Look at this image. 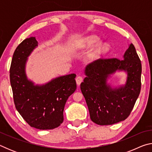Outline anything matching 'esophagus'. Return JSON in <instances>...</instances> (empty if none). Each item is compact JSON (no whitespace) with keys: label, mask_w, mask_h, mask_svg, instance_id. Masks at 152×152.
Returning <instances> with one entry per match:
<instances>
[{"label":"esophagus","mask_w":152,"mask_h":152,"mask_svg":"<svg viewBox=\"0 0 152 152\" xmlns=\"http://www.w3.org/2000/svg\"><path fill=\"white\" fill-rule=\"evenodd\" d=\"M76 81L77 84H78V85L79 86L80 84H81V82L83 81V78H82V76H77L76 78Z\"/></svg>","instance_id":"1"}]
</instances>
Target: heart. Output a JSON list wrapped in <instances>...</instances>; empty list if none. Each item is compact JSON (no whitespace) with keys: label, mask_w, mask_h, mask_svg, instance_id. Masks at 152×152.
Listing matches in <instances>:
<instances>
[{"label":"heart","mask_w":152,"mask_h":152,"mask_svg":"<svg viewBox=\"0 0 152 152\" xmlns=\"http://www.w3.org/2000/svg\"><path fill=\"white\" fill-rule=\"evenodd\" d=\"M99 38L96 36H90L87 39H86V43L87 45H92L96 44V43L99 42ZM109 50V46L107 44L102 45L97 48L95 49V50L92 51L91 53V57L92 58H96L98 56H100L102 53H104Z\"/></svg>","instance_id":"b5f03b06"}]
</instances>
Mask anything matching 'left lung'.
Returning <instances> with one entry per match:
<instances>
[{"mask_svg":"<svg viewBox=\"0 0 152 152\" xmlns=\"http://www.w3.org/2000/svg\"><path fill=\"white\" fill-rule=\"evenodd\" d=\"M117 70L127 72V82L124 87L113 89L106 81ZM85 74L80 89L92 121L109 125L127 119L140 95L141 85V64L134 45H129L123 60L101 58L90 64Z\"/></svg>","mask_w":152,"mask_h":152,"instance_id":"obj_1","label":"left lung"}]
</instances>
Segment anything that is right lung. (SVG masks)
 I'll use <instances>...</instances> for the list:
<instances>
[{
    "label": "right lung",
    "mask_w": 152,
    "mask_h": 152,
    "mask_svg": "<svg viewBox=\"0 0 152 152\" xmlns=\"http://www.w3.org/2000/svg\"><path fill=\"white\" fill-rule=\"evenodd\" d=\"M37 46L35 37L27 38L17 46L10 68V82L18 112L31 127L53 129L64 121L68 97L76 89V74L60 76L45 85L35 86L25 74L27 57Z\"/></svg>",
    "instance_id": "add662e5"
}]
</instances>
